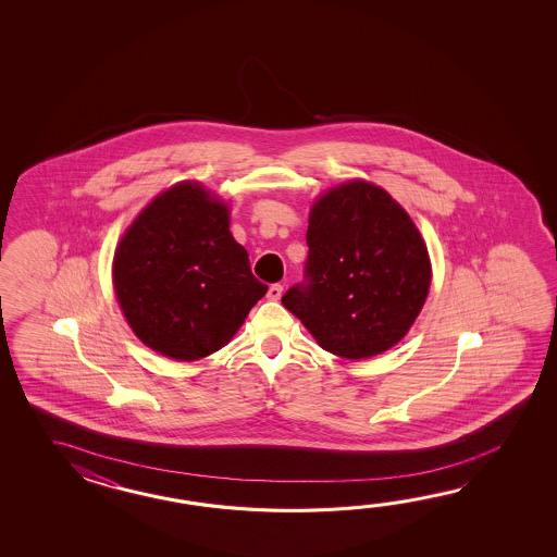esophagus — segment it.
<instances>
[{
  "instance_id": "34e87169",
  "label": "esophagus",
  "mask_w": 557,
  "mask_h": 557,
  "mask_svg": "<svg viewBox=\"0 0 557 557\" xmlns=\"http://www.w3.org/2000/svg\"><path fill=\"white\" fill-rule=\"evenodd\" d=\"M267 296H269V300H278L283 296V284H271L269 290H267Z\"/></svg>"
}]
</instances>
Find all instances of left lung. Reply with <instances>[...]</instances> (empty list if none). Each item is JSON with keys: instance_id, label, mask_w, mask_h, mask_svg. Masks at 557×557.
Wrapping results in <instances>:
<instances>
[{"instance_id": "8db88e82", "label": "left lung", "mask_w": 557, "mask_h": 557, "mask_svg": "<svg viewBox=\"0 0 557 557\" xmlns=\"http://www.w3.org/2000/svg\"><path fill=\"white\" fill-rule=\"evenodd\" d=\"M305 281L283 305L324 350L368 358L412 326L430 288L426 245L412 219L372 183L350 181L314 202Z\"/></svg>"}]
</instances>
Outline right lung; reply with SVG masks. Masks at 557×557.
I'll list each match as a JSON object with an SVG mask.
<instances>
[{
    "label": "right lung",
    "instance_id": "1",
    "mask_svg": "<svg viewBox=\"0 0 557 557\" xmlns=\"http://www.w3.org/2000/svg\"><path fill=\"white\" fill-rule=\"evenodd\" d=\"M113 284L143 343L187 362L223 348L269 290L231 235L225 205L195 183L171 187L135 219Z\"/></svg>",
    "mask_w": 557,
    "mask_h": 557
}]
</instances>
